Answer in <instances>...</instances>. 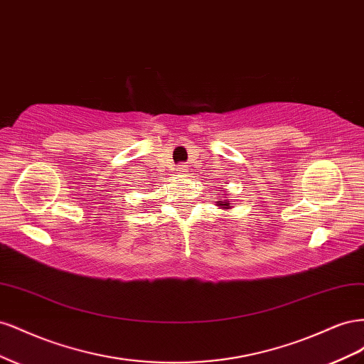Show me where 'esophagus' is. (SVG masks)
<instances>
[{
	"mask_svg": "<svg viewBox=\"0 0 364 364\" xmlns=\"http://www.w3.org/2000/svg\"><path fill=\"white\" fill-rule=\"evenodd\" d=\"M176 171H178V174H179V176L186 174V165H179L178 170H176Z\"/></svg>",
	"mask_w": 364,
	"mask_h": 364,
	"instance_id": "1",
	"label": "esophagus"
}]
</instances>
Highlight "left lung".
I'll use <instances>...</instances> for the list:
<instances>
[{
  "label": "left lung",
  "instance_id": "left-lung-1",
  "mask_svg": "<svg viewBox=\"0 0 364 364\" xmlns=\"http://www.w3.org/2000/svg\"><path fill=\"white\" fill-rule=\"evenodd\" d=\"M217 203H218L220 208H223V209H229V208H230V203H229L228 199H226V200H218Z\"/></svg>",
  "mask_w": 364,
  "mask_h": 364
}]
</instances>
